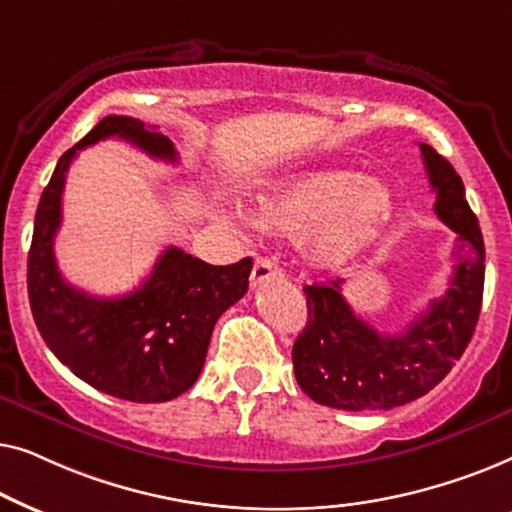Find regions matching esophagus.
<instances>
[{
    "mask_svg": "<svg viewBox=\"0 0 512 512\" xmlns=\"http://www.w3.org/2000/svg\"><path fill=\"white\" fill-rule=\"evenodd\" d=\"M282 277V270L277 268L275 263L270 261V258H258V261L254 263V270H251V286H261L265 282H270V279H279Z\"/></svg>",
    "mask_w": 512,
    "mask_h": 512,
    "instance_id": "esophagus-1",
    "label": "esophagus"
}]
</instances>
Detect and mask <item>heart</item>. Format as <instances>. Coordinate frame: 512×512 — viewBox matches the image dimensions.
<instances>
[{
    "label": "heart",
    "mask_w": 512,
    "mask_h": 512,
    "mask_svg": "<svg viewBox=\"0 0 512 512\" xmlns=\"http://www.w3.org/2000/svg\"><path fill=\"white\" fill-rule=\"evenodd\" d=\"M384 181L352 170H303L256 198L254 223L272 235H298L300 256L317 270L347 268L373 251L396 221Z\"/></svg>",
    "instance_id": "obj_1"
}]
</instances>
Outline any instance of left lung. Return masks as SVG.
Masks as SVG:
<instances>
[{
	"label": "left lung",
	"instance_id": "obj_1",
	"mask_svg": "<svg viewBox=\"0 0 512 512\" xmlns=\"http://www.w3.org/2000/svg\"><path fill=\"white\" fill-rule=\"evenodd\" d=\"M436 191V214L457 233L445 296L401 333H377L342 296V279L305 286L307 324L293 345V370L312 401L335 410H391L429 394L473 338L485 289V242L464 181L429 144H419Z\"/></svg>",
	"mask_w": 512,
	"mask_h": 512
}]
</instances>
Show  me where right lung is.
<instances>
[{
  "mask_svg": "<svg viewBox=\"0 0 512 512\" xmlns=\"http://www.w3.org/2000/svg\"><path fill=\"white\" fill-rule=\"evenodd\" d=\"M125 139L153 158L177 163L174 144L130 116H107L55 165L34 216L27 293L48 349L76 377L132 403H165L198 380L214 324L249 289L251 258L209 265L177 247L165 249L132 293L97 298L76 289L55 263L62 191L76 153L102 139Z\"/></svg>",
  "mask_w": 512,
  "mask_h": 512,
  "instance_id": "obj_1",
  "label": "right lung"
}]
</instances>
